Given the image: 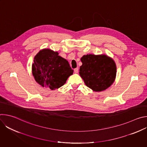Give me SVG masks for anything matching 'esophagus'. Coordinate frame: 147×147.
<instances>
[{"mask_svg": "<svg viewBox=\"0 0 147 147\" xmlns=\"http://www.w3.org/2000/svg\"><path fill=\"white\" fill-rule=\"evenodd\" d=\"M74 71L75 73H77L78 72V68H76L74 69Z\"/></svg>", "mask_w": 147, "mask_h": 147, "instance_id": "1", "label": "esophagus"}]
</instances>
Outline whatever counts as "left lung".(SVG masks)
I'll use <instances>...</instances> for the list:
<instances>
[{
  "instance_id": "left-lung-1",
  "label": "left lung",
  "mask_w": 147,
  "mask_h": 147,
  "mask_svg": "<svg viewBox=\"0 0 147 147\" xmlns=\"http://www.w3.org/2000/svg\"><path fill=\"white\" fill-rule=\"evenodd\" d=\"M80 76L86 85L99 92L109 88L115 81L116 66L114 60L105 55H87L81 58Z\"/></svg>"
}]
</instances>
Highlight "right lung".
Returning <instances> with one entry per match:
<instances>
[{"instance_id": "1", "label": "right lung", "mask_w": 147, "mask_h": 147, "mask_svg": "<svg viewBox=\"0 0 147 147\" xmlns=\"http://www.w3.org/2000/svg\"><path fill=\"white\" fill-rule=\"evenodd\" d=\"M32 75L39 85L53 90L63 86L73 70L57 52L49 49L40 50L34 57Z\"/></svg>"}]
</instances>
